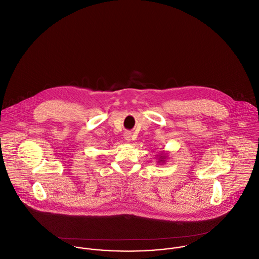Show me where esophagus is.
Here are the masks:
<instances>
[{"label":"esophagus","mask_w":259,"mask_h":259,"mask_svg":"<svg viewBox=\"0 0 259 259\" xmlns=\"http://www.w3.org/2000/svg\"><path fill=\"white\" fill-rule=\"evenodd\" d=\"M131 137H132V135H131L130 132H126V133L124 134V138H125L127 141H131Z\"/></svg>","instance_id":"obj_1"}]
</instances>
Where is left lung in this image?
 I'll list each match as a JSON object with an SVG mask.
<instances>
[{
  "instance_id": "left-lung-1",
  "label": "left lung",
  "mask_w": 259,
  "mask_h": 259,
  "mask_svg": "<svg viewBox=\"0 0 259 259\" xmlns=\"http://www.w3.org/2000/svg\"><path fill=\"white\" fill-rule=\"evenodd\" d=\"M165 158H166V156L163 155V156H160V158H159V161L158 162H165Z\"/></svg>"
}]
</instances>
